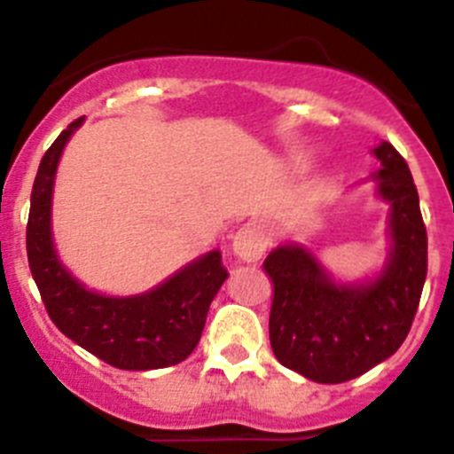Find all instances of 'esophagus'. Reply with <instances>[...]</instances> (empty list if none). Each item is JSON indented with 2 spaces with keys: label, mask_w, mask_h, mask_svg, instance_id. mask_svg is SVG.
I'll return each instance as SVG.
<instances>
[{
  "label": "esophagus",
  "mask_w": 454,
  "mask_h": 454,
  "mask_svg": "<svg viewBox=\"0 0 454 454\" xmlns=\"http://www.w3.org/2000/svg\"><path fill=\"white\" fill-rule=\"evenodd\" d=\"M268 239L263 234V230L256 223L243 224L239 231L234 234V240H231V250H234V256L243 263H254L259 262L263 254H266Z\"/></svg>",
  "instance_id": "1"
}]
</instances>
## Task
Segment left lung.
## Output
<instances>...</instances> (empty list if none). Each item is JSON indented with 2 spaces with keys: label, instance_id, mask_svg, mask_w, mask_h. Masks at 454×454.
Returning <instances> with one entry per match:
<instances>
[{
  "label": "left lung",
  "instance_id": "1",
  "mask_svg": "<svg viewBox=\"0 0 454 454\" xmlns=\"http://www.w3.org/2000/svg\"><path fill=\"white\" fill-rule=\"evenodd\" d=\"M377 195L391 204V252L364 284H339L302 246H279L263 262L272 279L270 346L277 362L307 380L340 384L382 364L407 339L427 275V231L407 161L382 140Z\"/></svg>",
  "mask_w": 454,
  "mask_h": 454
}]
</instances>
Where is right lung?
I'll return each mask as SVG.
<instances>
[{
    "instance_id": "obj_1",
    "label": "right lung",
    "mask_w": 454,
    "mask_h": 454,
    "mask_svg": "<svg viewBox=\"0 0 454 454\" xmlns=\"http://www.w3.org/2000/svg\"><path fill=\"white\" fill-rule=\"evenodd\" d=\"M82 122L67 124L38 166L27 223L31 275L51 323L83 350L122 371L175 366L198 346L208 304L230 272L218 250L207 252L152 291L129 298L88 291L72 277L51 240V192L63 147Z\"/></svg>"
}]
</instances>
